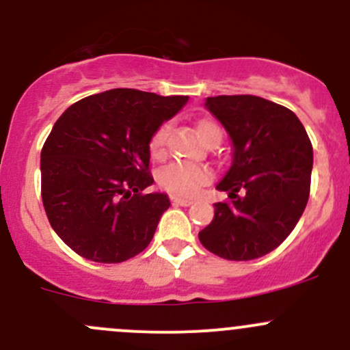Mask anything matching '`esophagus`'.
<instances>
[{
  "label": "esophagus",
  "mask_w": 350,
  "mask_h": 350,
  "mask_svg": "<svg viewBox=\"0 0 350 350\" xmlns=\"http://www.w3.org/2000/svg\"><path fill=\"white\" fill-rule=\"evenodd\" d=\"M172 204H178V206H191L193 201L191 200H185V198H171Z\"/></svg>",
  "instance_id": "obj_1"
}]
</instances>
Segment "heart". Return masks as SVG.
<instances>
[{"label": "heart", "instance_id": "b5f03b06", "mask_svg": "<svg viewBox=\"0 0 350 350\" xmlns=\"http://www.w3.org/2000/svg\"><path fill=\"white\" fill-rule=\"evenodd\" d=\"M198 134L203 139L206 144H215V142H221L223 132L218 124L213 120L203 119L198 122ZM171 131V126L167 122L161 124L156 131L152 132L149 139V152L150 156L161 159L165 156V144H167V135ZM213 178L211 169L206 165L198 164H185V163H171L164 165L157 174V183L167 191L169 194L178 198H189L198 193L201 186L208 185Z\"/></svg>", "mask_w": 350, "mask_h": 350}]
</instances>
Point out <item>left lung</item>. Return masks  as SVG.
I'll list each match as a JSON object with an SVG mask.
<instances>
[{
    "label": "left lung",
    "instance_id": "left-lung-1",
    "mask_svg": "<svg viewBox=\"0 0 350 350\" xmlns=\"http://www.w3.org/2000/svg\"><path fill=\"white\" fill-rule=\"evenodd\" d=\"M206 107L233 141V164L219 183L228 200L200 231L206 250L231 262L273 252L307 206L314 150L290 109L256 95H218Z\"/></svg>",
    "mask_w": 350,
    "mask_h": 350
}]
</instances>
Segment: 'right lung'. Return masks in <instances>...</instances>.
Wrapping results in <instances>:
<instances>
[{
	"mask_svg": "<svg viewBox=\"0 0 350 350\" xmlns=\"http://www.w3.org/2000/svg\"><path fill=\"white\" fill-rule=\"evenodd\" d=\"M187 102L113 88L82 98L55 122L42 149V200L55 233L77 255L120 263L144 252L171 206L154 183L149 139Z\"/></svg>",
	"mask_w": 350,
	"mask_h": 350,
	"instance_id": "right-lung-1",
	"label": "right lung"
}]
</instances>
